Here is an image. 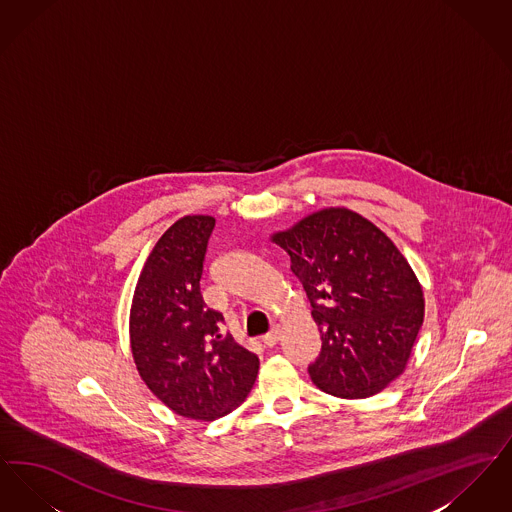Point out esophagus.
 Instances as JSON below:
<instances>
[{
	"label": "esophagus",
	"mask_w": 512,
	"mask_h": 512,
	"mask_svg": "<svg viewBox=\"0 0 512 512\" xmlns=\"http://www.w3.org/2000/svg\"><path fill=\"white\" fill-rule=\"evenodd\" d=\"M280 338H282V328H280V326H274L268 334L263 336V343H265L267 347H274Z\"/></svg>",
	"instance_id": "34e87169"
}]
</instances>
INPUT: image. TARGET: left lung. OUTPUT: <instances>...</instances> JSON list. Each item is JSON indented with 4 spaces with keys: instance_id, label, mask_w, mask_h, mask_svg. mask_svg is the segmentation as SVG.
Segmentation results:
<instances>
[{
    "instance_id": "left-lung-1",
    "label": "left lung",
    "mask_w": 512,
    "mask_h": 512,
    "mask_svg": "<svg viewBox=\"0 0 512 512\" xmlns=\"http://www.w3.org/2000/svg\"><path fill=\"white\" fill-rule=\"evenodd\" d=\"M292 259L313 305L322 351L309 366L318 390L366 399L399 378L424 322L413 267L372 220L326 207L270 234Z\"/></svg>"
}]
</instances>
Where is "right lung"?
Segmentation results:
<instances>
[{"label":"right lung","instance_id":"right-lung-1","mask_svg":"<svg viewBox=\"0 0 512 512\" xmlns=\"http://www.w3.org/2000/svg\"><path fill=\"white\" fill-rule=\"evenodd\" d=\"M215 219L186 215L153 245L132 295L128 336L136 370L172 413L215 420L236 411L259 372V357L222 336L219 311L199 280Z\"/></svg>","mask_w":512,"mask_h":512}]
</instances>
